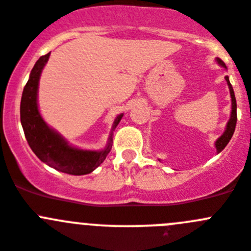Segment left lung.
<instances>
[{
  "label": "left lung",
  "mask_w": 251,
  "mask_h": 251,
  "mask_svg": "<svg viewBox=\"0 0 251 251\" xmlns=\"http://www.w3.org/2000/svg\"><path fill=\"white\" fill-rule=\"evenodd\" d=\"M218 64L222 65L223 68H226V64H224L223 60H221L219 58L217 59ZM226 84H228L229 86V91H230V98H231V112H230V119H229L228 124H226V131L223 132V135H222L219 139L215 141V149H217V152L219 153V152H222L224 150V147L228 145V142L230 141L231 136H233L234 131H235V125H236V100H235V95H234V90H233V86H231L230 81H229V78L228 76H226Z\"/></svg>",
  "instance_id": "obj_1"
}]
</instances>
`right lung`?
Instances as JSON below:
<instances>
[{
  "label": "right lung",
  "mask_w": 251,
  "mask_h": 251,
  "mask_svg": "<svg viewBox=\"0 0 251 251\" xmlns=\"http://www.w3.org/2000/svg\"><path fill=\"white\" fill-rule=\"evenodd\" d=\"M49 54L50 53L42 55L37 60L23 89L21 99V124L25 131V136L37 157L49 167L68 175H88L99 167L106 158L112 146V131L119 125L123 114L118 115V118L115 119L109 141L106 147L101 151L81 150L68 144L60 133L47 125L38 110L37 97L39 78L44 65L48 62Z\"/></svg>",
  "instance_id": "1"
}]
</instances>
